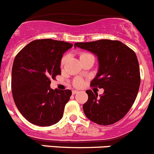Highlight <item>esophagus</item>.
I'll return each instance as SVG.
<instances>
[{
  "label": "esophagus",
  "mask_w": 154,
  "mask_h": 154,
  "mask_svg": "<svg viewBox=\"0 0 154 154\" xmlns=\"http://www.w3.org/2000/svg\"><path fill=\"white\" fill-rule=\"evenodd\" d=\"M79 91H77V90H73V91H72V94H77V93H79Z\"/></svg>",
  "instance_id": "esophagus-1"
}]
</instances>
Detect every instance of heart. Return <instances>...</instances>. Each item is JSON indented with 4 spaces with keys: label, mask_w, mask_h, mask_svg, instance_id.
<instances>
[{
    "label": "heart",
    "mask_w": 154,
    "mask_h": 154,
    "mask_svg": "<svg viewBox=\"0 0 154 154\" xmlns=\"http://www.w3.org/2000/svg\"><path fill=\"white\" fill-rule=\"evenodd\" d=\"M85 55H88V53H82L81 55H80V58L82 57V56H85ZM66 60H67V56L66 55H64V56L62 57L61 59V61H60V65H61V66H63L65 65V63H66ZM75 86H81L82 85V81L81 80L78 79V80H76L75 82Z\"/></svg>",
    "instance_id": "1"
}]
</instances>
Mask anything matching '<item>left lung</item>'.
<instances>
[{
	"label": "left lung",
	"mask_w": 154,
	"mask_h": 154,
	"mask_svg": "<svg viewBox=\"0 0 154 154\" xmlns=\"http://www.w3.org/2000/svg\"><path fill=\"white\" fill-rule=\"evenodd\" d=\"M74 46L98 56V72L90 85L105 90L99 97L98 93L87 90L88 101L83 105L85 115L100 125L116 123L131 109L139 91L140 75L136 54L118 40L75 43Z\"/></svg>",
	"instance_id": "1"
}]
</instances>
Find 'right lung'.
I'll return each instance as SVG.
<instances>
[{
	"mask_svg": "<svg viewBox=\"0 0 154 154\" xmlns=\"http://www.w3.org/2000/svg\"><path fill=\"white\" fill-rule=\"evenodd\" d=\"M72 43L52 39H36L18 53L12 67L13 98L30 123L47 127L63 118L72 91L50 88V79L61 75L60 61Z\"/></svg>",
	"mask_w": 154,
	"mask_h": 154,
	"instance_id": "1",
	"label": "right lung"
}]
</instances>
